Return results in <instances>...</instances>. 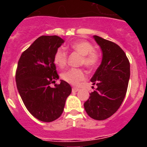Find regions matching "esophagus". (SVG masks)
I'll return each instance as SVG.
<instances>
[{"label":"esophagus","instance_id":"1","mask_svg":"<svg viewBox=\"0 0 147 147\" xmlns=\"http://www.w3.org/2000/svg\"><path fill=\"white\" fill-rule=\"evenodd\" d=\"M79 88H72V91L73 92H77V91H79Z\"/></svg>","mask_w":147,"mask_h":147}]
</instances>
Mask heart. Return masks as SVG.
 <instances>
[{
  "mask_svg": "<svg viewBox=\"0 0 147 147\" xmlns=\"http://www.w3.org/2000/svg\"><path fill=\"white\" fill-rule=\"evenodd\" d=\"M70 49L82 56L81 65L92 69L98 63V56L94 52L92 44L86 40H77L70 45ZM54 64L59 67H63L67 63V54L64 50L58 49L54 57ZM61 78L71 85H76L80 82L85 80V72L82 69L71 68L64 71L61 74Z\"/></svg>",
  "mask_w": 147,
  "mask_h": 147,
  "instance_id": "obj_1",
  "label": "heart"
}]
</instances>
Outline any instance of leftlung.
Masks as SVG:
<instances>
[{
	"label": "left lung",
	"mask_w": 147,
	"mask_h": 147,
	"mask_svg": "<svg viewBox=\"0 0 147 147\" xmlns=\"http://www.w3.org/2000/svg\"><path fill=\"white\" fill-rule=\"evenodd\" d=\"M102 51V60L90 81L97 88L90 93L84 107L90 117L105 120L120 107L127 93L130 65L125 53L117 44L93 36Z\"/></svg>",
	"instance_id": "obj_1"
}]
</instances>
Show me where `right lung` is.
<instances>
[{"label":"right lung","instance_id":"obj_1","mask_svg":"<svg viewBox=\"0 0 147 147\" xmlns=\"http://www.w3.org/2000/svg\"><path fill=\"white\" fill-rule=\"evenodd\" d=\"M65 40L58 36H41L23 52L16 71L18 90L27 110L34 117L51 122L62 115L71 87L59 80L54 57Z\"/></svg>","mask_w":147,"mask_h":147}]
</instances>
